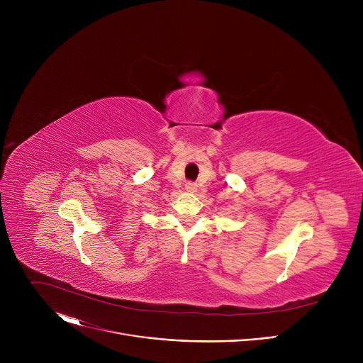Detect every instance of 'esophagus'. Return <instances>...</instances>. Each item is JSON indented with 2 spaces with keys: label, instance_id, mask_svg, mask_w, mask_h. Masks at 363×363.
Returning a JSON list of instances; mask_svg holds the SVG:
<instances>
[{
  "label": "esophagus",
  "instance_id": "34e87169",
  "mask_svg": "<svg viewBox=\"0 0 363 363\" xmlns=\"http://www.w3.org/2000/svg\"><path fill=\"white\" fill-rule=\"evenodd\" d=\"M185 188H186L188 192H195V191H196V184H194V182H186V184H185Z\"/></svg>",
  "mask_w": 363,
  "mask_h": 363
}]
</instances>
